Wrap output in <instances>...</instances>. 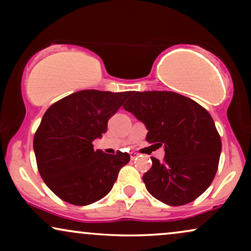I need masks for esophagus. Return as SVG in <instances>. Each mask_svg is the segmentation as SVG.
Here are the masks:
<instances>
[{"instance_id": "esophagus-1", "label": "esophagus", "mask_w": 251, "mask_h": 251, "mask_svg": "<svg viewBox=\"0 0 251 251\" xmlns=\"http://www.w3.org/2000/svg\"><path fill=\"white\" fill-rule=\"evenodd\" d=\"M138 155H139V154L137 152H130V157H131V160H135Z\"/></svg>"}]
</instances>
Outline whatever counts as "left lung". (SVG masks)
Wrapping results in <instances>:
<instances>
[{
	"instance_id": "8db88e82",
	"label": "left lung",
	"mask_w": 251,
	"mask_h": 251,
	"mask_svg": "<svg viewBox=\"0 0 251 251\" xmlns=\"http://www.w3.org/2000/svg\"><path fill=\"white\" fill-rule=\"evenodd\" d=\"M123 105L146 126V140L164 147V160L151 157L143 176L147 191L169 205L200 197L214 180L222 152L221 136L211 115L191 98L171 91L130 92Z\"/></svg>"
}]
</instances>
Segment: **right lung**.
Here are the masks:
<instances>
[{"label": "right lung", "instance_id": "1", "mask_svg": "<svg viewBox=\"0 0 251 251\" xmlns=\"http://www.w3.org/2000/svg\"><path fill=\"white\" fill-rule=\"evenodd\" d=\"M130 92L81 90L44 113L34 136L37 169L47 186L65 202L87 205L109 193L128 153L95 151L92 142L107 131V122Z\"/></svg>", "mask_w": 251, "mask_h": 251}]
</instances>
